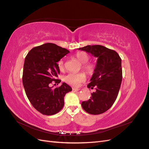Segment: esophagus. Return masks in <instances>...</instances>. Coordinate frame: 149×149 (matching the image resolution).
Here are the masks:
<instances>
[{
	"label": "esophagus",
	"mask_w": 149,
	"mask_h": 149,
	"mask_svg": "<svg viewBox=\"0 0 149 149\" xmlns=\"http://www.w3.org/2000/svg\"><path fill=\"white\" fill-rule=\"evenodd\" d=\"M80 89L79 88H73V91H79Z\"/></svg>",
	"instance_id": "34e87169"
}]
</instances>
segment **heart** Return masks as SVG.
<instances>
[{"label":"heart","mask_w":149,"mask_h":149,"mask_svg":"<svg viewBox=\"0 0 149 149\" xmlns=\"http://www.w3.org/2000/svg\"><path fill=\"white\" fill-rule=\"evenodd\" d=\"M75 58L82 63L83 69L89 74L94 73L95 70V66L91 63H88L89 56L86 52H79L75 55ZM58 67L60 70L64 69L65 63L63 60H61L58 62ZM86 79V76L84 73H69L64 78L65 81L70 85L77 86L81 83H82Z\"/></svg>","instance_id":"b5f03b06"}]
</instances>
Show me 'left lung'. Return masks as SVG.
<instances>
[{
    "label": "left lung",
    "mask_w": 149,
    "mask_h": 149,
    "mask_svg": "<svg viewBox=\"0 0 149 149\" xmlns=\"http://www.w3.org/2000/svg\"><path fill=\"white\" fill-rule=\"evenodd\" d=\"M79 49L97 58V63L88 88H96L91 97L81 106L88 113L101 114L110 109L118 97L123 71L121 58L116 51L102 45H87Z\"/></svg>",
    "instance_id": "1"
}]
</instances>
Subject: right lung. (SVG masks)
Returning a JSON list of instances; mask_svg holds the SVG:
<instances>
[{
  "label": "right lung",
  "mask_w": 149,
  "mask_h": 149,
  "mask_svg": "<svg viewBox=\"0 0 149 149\" xmlns=\"http://www.w3.org/2000/svg\"><path fill=\"white\" fill-rule=\"evenodd\" d=\"M69 50L47 43L33 48L26 56L23 70V82L29 100L35 109L43 115L51 116L59 112L64 106L65 94L71 91L66 83L55 89L49 86L52 81L60 83L56 79L60 74L57 62Z\"/></svg>",
  "instance_id": "add662e5"
}]
</instances>
